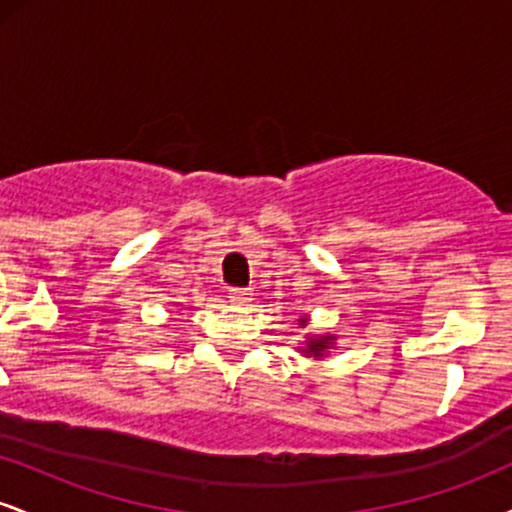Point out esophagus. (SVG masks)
Instances as JSON below:
<instances>
[{
    "instance_id": "34e87169",
    "label": "esophagus",
    "mask_w": 512,
    "mask_h": 512,
    "mask_svg": "<svg viewBox=\"0 0 512 512\" xmlns=\"http://www.w3.org/2000/svg\"><path fill=\"white\" fill-rule=\"evenodd\" d=\"M228 298H231V303H236V305H248L252 301V291L250 289H231Z\"/></svg>"
}]
</instances>
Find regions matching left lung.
Here are the masks:
<instances>
[{
    "mask_svg": "<svg viewBox=\"0 0 512 512\" xmlns=\"http://www.w3.org/2000/svg\"><path fill=\"white\" fill-rule=\"evenodd\" d=\"M305 322H308V317H301V320H298V325H303L305 327ZM334 342H337V337H334V334H320V337H308V342H305V346H303V354L305 356H315V358H322L327 354V349H330V346H334Z\"/></svg>",
    "mask_w": 512,
    "mask_h": 512,
    "instance_id": "1",
    "label": "left lung"
}]
</instances>
